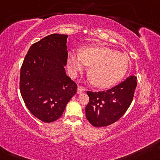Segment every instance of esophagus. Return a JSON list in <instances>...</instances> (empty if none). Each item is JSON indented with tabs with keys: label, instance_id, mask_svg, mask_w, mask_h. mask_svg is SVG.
<instances>
[{
	"label": "esophagus",
	"instance_id": "1",
	"mask_svg": "<svg viewBox=\"0 0 160 160\" xmlns=\"http://www.w3.org/2000/svg\"><path fill=\"white\" fill-rule=\"evenodd\" d=\"M86 90V88L83 87H81V86H78L77 88V93L78 94H82V92H84Z\"/></svg>",
	"mask_w": 160,
	"mask_h": 160
}]
</instances>
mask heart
Listing matches in <instances>:
<instances>
[{
    "label": "heart",
    "instance_id": "obj_1",
    "mask_svg": "<svg viewBox=\"0 0 160 160\" xmlns=\"http://www.w3.org/2000/svg\"><path fill=\"white\" fill-rule=\"evenodd\" d=\"M89 66L88 75L95 87H112L124 77L129 67V58L122 53L106 46H87L77 53H68L67 66L72 77Z\"/></svg>",
    "mask_w": 160,
    "mask_h": 160
}]
</instances>
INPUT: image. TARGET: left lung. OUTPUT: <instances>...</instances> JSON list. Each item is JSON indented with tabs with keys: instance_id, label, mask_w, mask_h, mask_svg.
I'll return each mask as SVG.
<instances>
[{
	"instance_id": "left-lung-1",
	"label": "left lung",
	"mask_w": 160,
	"mask_h": 160,
	"mask_svg": "<svg viewBox=\"0 0 160 160\" xmlns=\"http://www.w3.org/2000/svg\"><path fill=\"white\" fill-rule=\"evenodd\" d=\"M137 85V78L132 76L111 89L87 91L89 102L85 112L88 121L96 127H107L118 121L131 104Z\"/></svg>"
}]
</instances>
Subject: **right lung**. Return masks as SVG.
Instances as JSON below:
<instances>
[{
  "instance_id": "right-lung-1",
  "label": "right lung",
  "mask_w": 160,
  "mask_h": 160,
  "mask_svg": "<svg viewBox=\"0 0 160 160\" xmlns=\"http://www.w3.org/2000/svg\"><path fill=\"white\" fill-rule=\"evenodd\" d=\"M67 38L53 33L32 44L21 68V97L31 114L43 122L59 119L77 93V83L64 68Z\"/></svg>"
}]
</instances>
